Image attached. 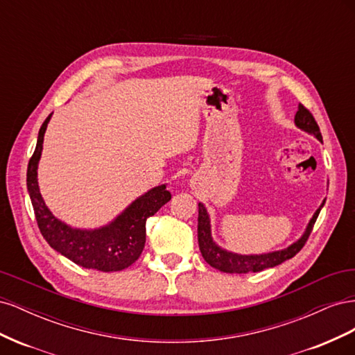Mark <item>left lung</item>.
Here are the masks:
<instances>
[{
  "label": "left lung",
  "instance_id": "left-lung-1",
  "mask_svg": "<svg viewBox=\"0 0 355 355\" xmlns=\"http://www.w3.org/2000/svg\"><path fill=\"white\" fill-rule=\"evenodd\" d=\"M295 124L300 130L306 132L308 135H313L317 137L320 142H323V137L320 133V127L317 121L314 120L313 114H311L304 105L297 106V112L295 115ZM326 200H323L321 206L314 213V216L311 218L309 223L306 225V230L302 234L297 241L290 244L288 247L283 250H275L270 253H262V254H240L222 249L220 245L214 243L211 237V225H210V216L207 213L206 206L202 202H198V245L200 252L210 266L216 268V270L222 272H230V274H247V272H259L266 268H272L283 263L287 259H292V257L302 249L305 245L311 231H313L314 223L318 218L320 210L323 209Z\"/></svg>",
  "mask_w": 355,
  "mask_h": 355
}]
</instances>
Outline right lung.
I'll return each mask as SVG.
<instances>
[{
  "label": "right lung",
  "instance_id": "add662e5",
  "mask_svg": "<svg viewBox=\"0 0 355 355\" xmlns=\"http://www.w3.org/2000/svg\"><path fill=\"white\" fill-rule=\"evenodd\" d=\"M51 114L42 123L34 155L31 157L26 173L28 192L35 211V219L42 237L60 254L89 270L103 272L121 271L135 263L141 256L146 240V219L170 201L166 185H158L137 197L108 225L94 230L73 228L62 222L46 206L38 187V163L42 153L44 133Z\"/></svg>",
  "mask_w": 355,
  "mask_h": 355
}]
</instances>
